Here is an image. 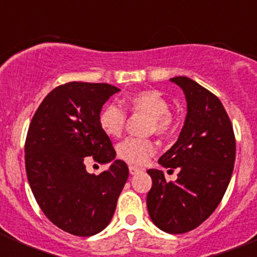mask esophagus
I'll return each mask as SVG.
<instances>
[{
  "label": "esophagus",
  "instance_id": "esophagus-1",
  "mask_svg": "<svg viewBox=\"0 0 257 257\" xmlns=\"http://www.w3.org/2000/svg\"><path fill=\"white\" fill-rule=\"evenodd\" d=\"M128 170H130L131 175H135V174H138V172L142 171V169H140V167H138V166H133V165L128 166Z\"/></svg>",
  "mask_w": 257,
  "mask_h": 257
}]
</instances>
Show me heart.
Returning a JSON list of instances; mask_svg holds the SVG:
<instances>
[{"label":"heart","mask_w":257,"mask_h":257,"mask_svg":"<svg viewBox=\"0 0 257 257\" xmlns=\"http://www.w3.org/2000/svg\"><path fill=\"white\" fill-rule=\"evenodd\" d=\"M124 104L133 112H144L151 115L149 128L158 135H165L172 127L170 104L166 97L156 90H143L134 92L124 99ZM99 126L108 136H119L126 122V112L115 104H106L101 108ZM156 152V145L149 139L126 138L117 147L119 158L134 165H142Z\"/></svg>","instance_id":"obj_1"}]
</instances>
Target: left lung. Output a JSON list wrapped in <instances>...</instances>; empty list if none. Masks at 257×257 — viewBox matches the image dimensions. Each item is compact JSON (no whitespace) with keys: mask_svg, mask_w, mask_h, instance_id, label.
I'll list each match as a JSON object with an SVG mask.
<instances>
[{"mask_svg":"<svg viewBox=\"0 0 257 257\" xmlns=\"http://www.w3.org/2000/svg\"><path fill=\"white\" fill-rule=\"evenodd\" d=\"M170 81L185 94L188 113L178 140L158 163L179 174L176 181L167 183L161 170H148L153 184L147 206L157 228L181 234L210 217L225 194L234 167L235 138L219 97L188 77Z\"/></svg>","mask_w":257,"mask_h":257,"instance_id":"8db88e82","label":"left lung"}]
</instances>
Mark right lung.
I'll list each match as a JSON object with an SVG mask.
<instances>
[{
	"mask_svg": "<svg viewBox=\"0 0 257 257\" xmlns=\"http://www.w3.org/2000/svg\"><path fill=\"white\" fill-rule=\"evenodd\" d=\"M118 91L108 83L58 86L40 104L27 134V178L38 206L52 224L78 237L108 226L128 178V167L114 160L112 142L97 121ZM86 156L111 166L99 175L88 174Z\"/></svg>",
	"mask_w": 257,
	"mask_h": 257,
	"instance_id": "obj_1",
	"label": "right lung"
}]
</instances>
